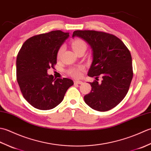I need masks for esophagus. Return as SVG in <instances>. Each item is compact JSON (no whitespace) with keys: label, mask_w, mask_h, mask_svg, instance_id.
Segmentation results:
<instances>
[{"label":"esophagus","mask_w":151,"mask_h":151,"mask_svg":"<svg viewBox=\"0 0 151 151\" xmlns=\"http://www.w3.org/2000/svg\"><path fill=\"white\" fill-rule=\"evenodd\" d=\"M74 82H75V84H83V82L81 81H74Z\"/></svg>","instance_id":"1"}]
</instances>
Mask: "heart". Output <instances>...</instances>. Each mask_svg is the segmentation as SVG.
I'll return each mask as SVG.
<instances>
[{"label":"heart","instance_id":"b5f03b06","mask_svg":"<svg viewBox=\"0 0 151 151\" xmlns=\"http://www.w3.org/2000/svg\"><path fill=\"white\" fill-rule=\"evenodd\" d=\"M72 48L74 50V52H76L81 50H85L86 49V43L84 40L81 39H77L73 41L72 43ZM63 50V47H61L58 52V58H60L62 55ZM82 70V67H78V68H73L70 69L69 71L70 75L75 78H78L81 75V70Z\"/></svg>","mask_w":151,"mask_h":151}]
</instances>
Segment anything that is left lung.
Segmentation results:
<instances>
[{"instance_id": "8db88e82", "label": "left lung", "mask_w": 151, "mask_h": 151, "mask_svg": "<svg viewBox=\"0 0 151 151\" xmlns=\"http://www.w3.org/2000/svg\"><path fill=\"white\" fill-rule=\"evenodd\" d=\"M79 37L91 47L93 60L88 70L90 77L102 76L101 83L89 82L91 91L84 96L89 107L106 111L116 106L127 94L133 77L132 56L129 50L114 35L95 30H76Z\"/></svg>"}]
</instances>
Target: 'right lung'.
Listing matches in <instances>:
<instances>
[{"mask_svg":"<svg viewBox=\"0 0 151 151\" xmlns=\"http://www.w3.org/2000/svg\"><path fill=\"white\" fill-rule=\"evenodd\" d=\"M69 33L61 30L37 35L22 45L16 60L17 81L24 98L33 107L50 110L60 104L72 80L54 78L47 70L54 68L58 52Z\"/></svg>","mask_w":151,"mask_h":151,"instance_id":"add662e5","label":"right lung"}]
</instances>
